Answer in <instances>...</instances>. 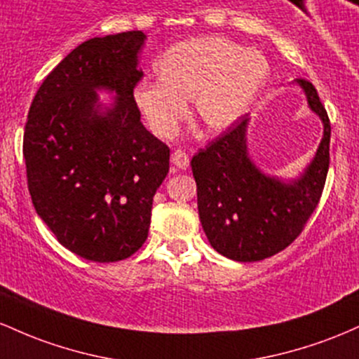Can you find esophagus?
I'll return each mask as SVG.
<instances>
[{"label": "esophagus", "instance_id": "esophagus-1", "mask_svg": "<svg viewBox=\"0 0 359 359\" xmlns=\"http://www.w3.org/2000/svg\"><path fill=\"white\" fill-rule=\"evenodd\" d=\"M171 163L176 169H188L190 168V159H188V154L183 151H175L171 154Z\"/></svg>", "mask_w": 359, "mask_h": 359}]
</instances>
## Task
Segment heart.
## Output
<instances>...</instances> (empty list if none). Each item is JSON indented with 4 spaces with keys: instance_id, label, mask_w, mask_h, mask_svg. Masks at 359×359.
Here are the masks:
<instances>
[{
    "instance_id": "heart-1",
    "label": "heart",
    "mask_w": 359,
    "mask_h": 359,
    "mask_svg": "<svg viewBox=\"0 0 359 359\" xmlns=\"http://www.w3.org/2000/svg\"><path fill=\"white\" fill-rule=\"evenodd\" d=\"M159 79L135 84L134 103L152 134L169 139L193 115L212 134L227 130L251 107L268 79V60L224 37L176 43L156 62Z\"/></svg>"
}]
</instances>
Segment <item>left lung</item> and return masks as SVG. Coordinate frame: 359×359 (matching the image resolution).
Segmentation results:
<instances>
[{"label":"left lung","mask_w":359,"mask_h":359,"mask_svg":"<svg viewBox=\"0 0 359 359\" xmlns=\"http://www.w3.org/2000/svg\"><path fill=\"white\" fill-rule=\"evenodd\" d=\"M295 83L324 126L316 156L297 178L281 180L256 166L248 147V115L191 159L201 227L212 248L229 259L249 263L283 251L320 200L331 123L313 84L305 79Z\"/></svg>","instance_id":"8db88e82"}]
</instances>
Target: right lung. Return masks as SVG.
I'll list each match as a JSON object with an SVG mask.
<instances>
[{
    "label": "right lung",
    "mask_w": 359,
    "mask_h": 359,
    "mask_svg": "<svg viewBox=\"0 0 359 359\" xmlns=\"http://www.w3.org/2000/svg\"><path fill=\"white\" fill-rule=\"evenodd\" d=\"M140 30L95 37L69 52L28 110L23 158L39 217L66 249L96 263L132 256L147 239L169 147L140 122ZM114 96L99 102L98 92Z\"/></svg>",
    "instance_id": "obj_1"
}]
</instances>
